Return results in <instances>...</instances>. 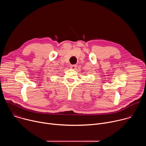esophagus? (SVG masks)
<instances>
[{
	"label": "esophagus",
	"instance_id": "34e87169",
	"mask_svg": "<svg viewBox=\"0 0 146 146\" xmlns=\"http://www.w3.org/2000/svg\"><path fill=\"white\" fill-rule=\"evenodd\" d=\"M77 68V65H73L70 66V68L72 69H76Z\"/></svg>",
	"mask_w": 146,
	"mask_h": 146
}]
</instances>
